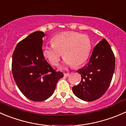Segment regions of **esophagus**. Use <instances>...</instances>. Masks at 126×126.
<instances>
[{
	"instance_id": "1",
	"label": "esophagus",
	"mask_w": 126,
	"mask_h": 126,
	"mask_svg": "<svg viewBox=\"0 0 126 126\" xmlns=\"http://www.w3.org/2000/svg\"><path fill=\"white\" fill-rule=\"evenodd\" d=\"M69 76V73H64V76L66 77V78L68 77Z\"/></svg>"
}]
</instances>
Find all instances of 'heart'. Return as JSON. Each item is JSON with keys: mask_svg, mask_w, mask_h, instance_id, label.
I'll return each instance as SVG.
<instances>
[{"mask_svg": "<svg viewBox=\"0 0 126 126\" xmlns=\"http://www.w3.org/2000/svg\"><path fill=\"white\" fill-rule=\"evenodd\" d=\"M51 43V46L42 48V53L54 66L58 64L63 53L65 65L79 66L87 60L92 48L91 41L87 36L73 31L55 35Z\"/></svg>", "mask_w": 126, "mask_h": 126, "instance_id": "b5f03b06", "label": "heart"}]
</instances>
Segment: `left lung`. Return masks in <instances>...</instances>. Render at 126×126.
<instances>
[{"mask_svg":"<svg viewBox=\"0 0 126 126\" xmlns=\"http://www.w3.org/2000/svg\"><path fill=\"white\" fill-rule=\"evenodd\" d=\"M115 68V58L105 39L94 47L89 62L77 73L81 75L79 85L72 88L74 94L90 102L102 97L108 89Z\"/></svg>","mask_w":126,"mask_h":126,"instance_id":"left-lung-1","label":"left lung"}]
</instances>
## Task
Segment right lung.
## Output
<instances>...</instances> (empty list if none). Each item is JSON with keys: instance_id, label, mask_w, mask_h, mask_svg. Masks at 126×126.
I'll list each match as a JSON object with an SVG mask.
<instances>
[{"instance_id": "right-lung-1", "label": "right lung", "mask_w": 126, "mask_h": 126, "mask_svg": "<svg viewBox=\"0 0 126 126\" xmlns=\"http://www.w3.org/2000/svg\"><path fill=\"white\" fill-rule=\"evenodd\" d=\"M42 31L32 32L16 46L12 57V74L17 86L28 99L41 102L52 96L62 72L56 71L42 53Z\"/></svg>"}]
</instances>
